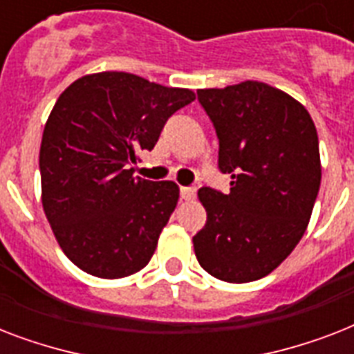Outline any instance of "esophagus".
Masks as SVG:
<instances>
[{"label": "esophagus", "instance_id": "obj_1", "mask_svg": "<svg viewBox=\"0 0 354 354\" xmlns=\"http://www.w3.org/2000/svg\"><path fill=\"white\" fill-rule=\"evenodd\" d=\"M180 196L183 200H193L196 196V187H180Z\"/></svg>", "mask_w": 354, "mask_h": 354}]
</instances>
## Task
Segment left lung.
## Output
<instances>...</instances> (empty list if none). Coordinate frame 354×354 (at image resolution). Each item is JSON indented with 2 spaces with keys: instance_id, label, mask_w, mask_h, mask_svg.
Instances as JSON below:
<instances>
[{
  "instance_id": "obj_1",
  "label": "left lung",
  "mask_w": 354,
  "mask_h": 354,
  "mask_svg": "<svg viewBox=\"0 0 354 354\" xmlns=\"http://www.w3.org/2000/svg\"><path fill=\"white\" fill-rule=\"evenodd\" d=\"M196 95L215 127L218 169L232 176V189L198 191L207 222L193 236L194 253L216 279H261L307 230L322 182L318 132L305 106L264 82Z\"/></svg>"
}]
</instances>
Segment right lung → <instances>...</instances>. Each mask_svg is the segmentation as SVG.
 <instances>
[{
	"label": "right lung",
	"instance_id": "obj_1",
	"mask_svg": "<svg viewBox=\"0 0 354 354\" xmlns=\"http://www.w3.org/2000/svg\"><path fill=\"white\" fill-rule=\"evenodd\" d=\"M194 101L122 71L86 75L55 102L40 147L41 204L69 261L119 279L149 264L178 204L174 182L133 176L167 119Z\"/></svg>",
	"mask_w": 354,
	"mask_h": 354
}]
</instances>
